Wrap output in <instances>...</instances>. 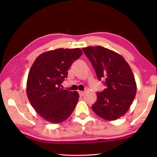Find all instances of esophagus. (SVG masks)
Masks as SVG:
<instances>
[{"mask_svg": "<svg viewBox=\"0 0 157 157\" xmlns=\"http://www.w3.org/2000/svg\"><path fill=\"white\" fill-rule=\"evenodd\" d=\"M78 93H79L80 96H83L84 94V92H83V91H78Z\"/></svg>", "mask_w": 157, "mask_h": 157, "instance_id": "1", "label": "esophagus"}]
</instances>
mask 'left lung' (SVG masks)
I'll return each instance as SVG.
<instances>
[{"label":"left lung","mask_w":157,"mask_h":157,"mask_svg":"<svg viewBox=\"0 0 157 157\" xmlns=\"http://www.w3.org/2000/svg\"><path fill=\"white\" fill-rule=\"evenodd\" d=\"M99 81L106 86L97 92L92 109L97 115L115 121L128 111L136 94V83L129 65L121 55L101 46L83 48Z\"/></svg>","instance_id":"obj_1"}]
</instances>
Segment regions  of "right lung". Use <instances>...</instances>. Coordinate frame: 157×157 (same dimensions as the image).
Here are the masks:
<instances>
[{
  "label": "right lung",
  "instance_id": "obj_1",
  "mask_svg": "<svg viewBox=\"0 0 157 157\" xmlns=\"http://www.w3.org/2000/svg\"><path fill=\"white\" fill-rule=\"evenodd\" d=\"M82 54L80 48H59L42 54L28 75L27 94L33 107L51 123L67 120L78 102L77 92L61 88L68 69Z\"/></svg>",
  "mask_w": 157,
  "mask_h": 157
}]
</instances>
